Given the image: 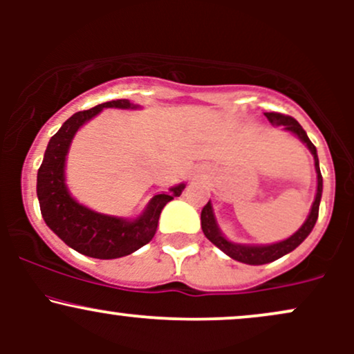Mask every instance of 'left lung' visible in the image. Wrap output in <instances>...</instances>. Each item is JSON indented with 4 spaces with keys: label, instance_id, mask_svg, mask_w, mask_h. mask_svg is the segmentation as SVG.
Wrapping results in <instances>:
<instances>
[{
    "label": "left lung",
    "instance_id": "left-lung-1",
    "mask_svg": "<svg viewBox=\"0 0 354 354\" xmlns=\"http://www.w3.org/2000/svg\"><path fill=\"white\" fill-rule=\"evenodd\" d=\"M265 116L268 118L273 126H281L284 131L293 133L295 136L299 138V141L308 146L313 158H315V169H316V178H318V185H316V194H315V201H313L310 214H308L306 221L303 223L301 228H299L296 233L291 234L290 238L283 239V241L278 243H271V245H245V243H234L230 241L225 234L221 233L219 230L216 216H214V209H213V203L211 200L208 201V205L205 206L201 211V228L205 236L213 243L214 246H218L219 250L223 251L225 254H228L230 258L236 259L239 263H245V265H266V263L276 261L281 256L291 253V251L296 250L304 239L308 238V234L311 233L313 228L316 225V219H318V211H319V201H321V194H323V178H321V171H319V161H318V153H316L315 145L311 143L310 138H308L306 131L301 128V124L291 116H284L281 113H265Z\"/></svg>",
    "mask_w": 354,
    "mask_h": 354
}]
</instances>
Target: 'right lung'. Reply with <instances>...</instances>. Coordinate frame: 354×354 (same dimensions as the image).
Listing matches in <instances>:
<instances>
[{
    "label": "right lung",
    "mask_w": 354,
    "mask_h": 354,
    "mask_svg": "<svg viewBox=\"0 0 354 354\" xmlns=\"http://www.w3.org/2000/svg\"><path fill=\"white\" fill-rule=\"evenodd\" d=\"M104 108L140 109V104L129 100H116L86 111L75 113L58 129L44 151L43 163L38 169L36 194L44 223L59 239L78 253L98 259H115L128 256L149 243L156 233L158 219L166 203L180 196L186 188L185 183L171 186L168 193L154 194L140 216L128 219L81 205L71 196L66 185V156L73 138L78 129L100 115Z\"/></svg>",
    "instance_id": "add662e5"
}]
</instances>
